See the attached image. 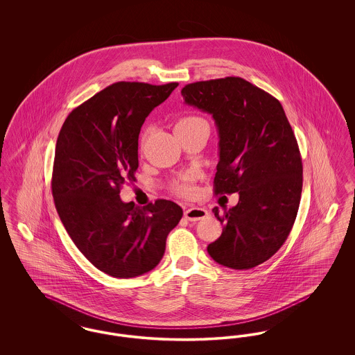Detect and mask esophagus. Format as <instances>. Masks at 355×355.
I'll list each match as a JSON object with an SVG mask.
<instances>
[{
  "instance_id": "esophagus-1",
  "label": "esophagus",
  "mask_w": 355,
  "mask_h": 355,
  "mask_svg": "<svg viewBox=\"0 0 355 355\" xmlns=\"http://www.w3.org/2000/svg\"><path fill=\"white\" fill-rule=\"evenodd\" d=\"M207 210H205L202 207H190V209H186L184 216H185L186 220H191V222H196V220H202L205 217H207Z\"/></svg>"
}]
</instances>
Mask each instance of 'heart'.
Segmentation results:
<instances>
[{
  "label": "heart",
  "mask_w": 355,
  "mask_h": 355,
  "mask_svg": "<svg viewBox=\"0 0 355 355\" xmlns=\"http://www.w3.org/2000/svg\"><path fill=\"white\" fill-rule=\"evenodd\" d=\"M198 122H205L200 117H194V116H189V117H184V119H178L177 123H175V130L177 129H182L186 126H191L194 123H198ZM173 190L180 194V196H184V197H189L193 194V178L191 175H184L181 177L178 181H175L173 184Z\"/></svg>",
  "instance_id": "1"
}]
</instances>
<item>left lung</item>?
<instances>
[{
  "label": "left lung",
  "mask_w": 355,
  "mask_h": 355,
  "mask_svg": "<svg viewBox=\"0 0 355 355\" xmlns=\"http://www.w3.org/2000/svg\"><path fill=\"white\" fill-rule=\"evenodd\" d=\"M186 105L213 116L220 137L216 194L238 193L220 216L222 234L207 246L222 266L248 270L279 250L298 213L302 159L281 102L241 77L186 85Z\"/></svg>",
  "instance_id": "left-lung-1"
}]
</instances>
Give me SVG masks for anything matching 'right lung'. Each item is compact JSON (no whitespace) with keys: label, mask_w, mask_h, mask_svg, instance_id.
<instances>
[{"label":"right lung","mask_w":355,"mask_h":355,"mask_svg":"<svg viewBox=\"0 0 355 355\" xmlns=\"http://www.w3.org/2000/svg\"><path fill=\"white\" fill-rule=\"evenodd\" d=\"M177 86L110 85L76 107L57 138L51 193L60 220L78 250L114 278L153 270L184 214L168 200L139 207L119 198L135 181L141 126Z\"/></svg>","instance_id":"right-lung-1"}]
</instances>
